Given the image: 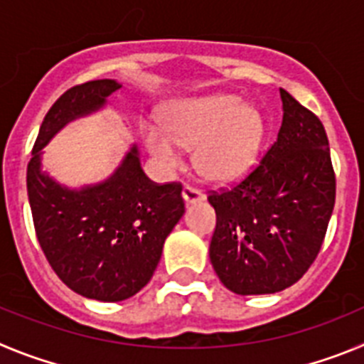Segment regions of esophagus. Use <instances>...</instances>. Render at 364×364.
Instances as JSON below:
<instances>
[{"label":"esophagus","mask_w":364,"mask_h":364,"mask_svg":"<svg viewBox=\"0 0 364 364\" xmlns=\"http://www.w3.org/2000/svg\"><path fill=\"white\" fill-rule=\"evenodd\" d=\"M183 196V201H185V205H194V203H201L205 201V194H203L201 190H196L192 188V186H185L181 192Z\"/></svg>","instance_id":"esophagus-1"}]
</instances>
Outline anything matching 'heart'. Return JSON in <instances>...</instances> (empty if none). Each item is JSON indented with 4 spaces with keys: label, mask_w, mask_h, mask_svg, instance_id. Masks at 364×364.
<instances>
[{
    "label": "heart",
    "mask_w": 364,
    "mask_h": 364,
    "mask_svg": "<svg viewBox=\"0 0 364 364\" xmlns=\"http://www.w3.org/2000/svg\"><path fill=\"white\" fill-rule=\"evenodd\" d=\"M143 143L165 172L183 165V149H196L199 174L212 183L232 185L254 168L264 139L259 109L234 94L186 97L168 105L158 121L141 119Z\"/></svg>",
    "instance_id": "obj_1"
}]
</instances>
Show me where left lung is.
<instances>
[{
  "label": "left lung",
  "instance_id": "obj_1",
  "mask_svg": "<svg viewBox=\"0 0 364 364\" xmlns=\"http://www.w3.org/2000/svg\"><path fill=\"white\" fill-rule=\"evenodd\" d=\"M283 121L261 165L232 190L212 194L218 223L210 263L239 296L276 294L319 254L336 203L325 127L279 88Z\"/></svg>",
  "mask_w": 364,
  "mask_h": 364
}]
</instances>
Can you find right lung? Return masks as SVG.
<instances>
[{"mask_svg": "<svg viewBox=\"0 0 364 364\" xmlns=\"http://www.w3.org/2000/svg\"><path fill=\"white\" fill-rule=\"evenodd\" d=\"M116 80L72 87L39 127L27 168L38 241L61 281L88 299L123 301L152 279L163 245L185 214L181 185H156L145 176L136 143L112 174L77 188L43 170V149L72 121L92 116L119 90Z\"/></svg>", "mask_w": 364, "mask_h": 364, "instance_id": "right-lung-1", "label": "right lung"}]
</instances>
